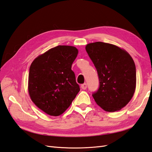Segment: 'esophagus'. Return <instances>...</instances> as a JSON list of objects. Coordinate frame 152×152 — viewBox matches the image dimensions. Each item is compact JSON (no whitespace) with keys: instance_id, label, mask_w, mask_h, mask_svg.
Masks as SVG:
<instances>
[{"instance_id":"esophagus-1","label":"esophagus","mask_w":152,"mask_h":152,"mask_svg":"<svg viewBox=\"0 0 152 152\" xmlns=\"http://www.w3.org/2000/svg\"><path fill=\"white\" fill-rule=\"evenodd\" d=\"M81 88L83 90H85L87 89V84L86 83H83V84L81 85Z\"/></svg>"}]
</instances>
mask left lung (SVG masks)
I'll return each mask as SVG.
<instances>
[{"label":"left lung","instance_id":"1","mask_svg":"<svg viewBox=\"0 0 152 152\" xmlns=\"http://www.w3.org/2000/svg\"><path fill=\"white\" fill-rule=\"evenodd\" d=\"M97 71L99 88L93 97L100 107L109 112L127 105L136 89V66L125 50L111 44L96 42L86 46Z\"/></svg>","mask_w":152,"mask_h":152}]
</instances>
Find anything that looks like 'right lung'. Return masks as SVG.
Instances as JSON below:
<instances>
[{
  "label": "right lung",
  "mask_w": 152,
  "mask_h": 152,
  "mask_svg": "<svg viewBox=\"0 0 152 152\" xmlns=\"http://www.w3.org/2000/svg\"><path fill=\"white\" fill-rule=\"evenodd\" d=\"M78 53L74 46H57L37 57L31 64L28 93L35 105L48 115L62 114L80 91L71 69Z\"/></svg>",
  "instance_id": "add662e5"
}]
</instances>
